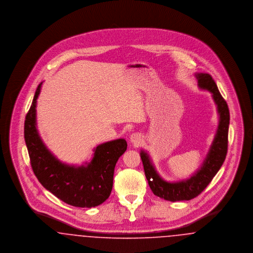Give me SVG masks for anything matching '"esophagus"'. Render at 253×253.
Segmentation results:
<instances>
[{
	"mask_svg": "<svg viewBox=\"0 0 253 253\" xmlns=\"http://www.w3.org/2000/svg\"><path fill=\"white\" fill-rule=\"evenodd\" d=\"M130 141L133 146H138L142 141V136L140 135V133L134 132L130 136Z\"/></svg>",
	"mask_w": 253,
	"mask_h": 253,
	"instance_id": "esophagus-1",
	"label": "esophagus"
}]
</instances>
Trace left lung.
<instances>
[{
  "label": "left lung",
  "instance_id": "left-lung-1",
  "mask_svg": "<svg viewBox=\"0 0 253 253\" xmlns=\"http://www.w3.org/2000/svg\"><path fill=\"white\" fill-rule=\"evenodd\" d=\"M195 77L199 88L208 90L212 94L219 114L216 134L201 168L187 180L167 182L159 176L149 155L144 151L140 152L145 175L151 190L155 195L171 202L191 200L202 193L223 165L228 152L229 125L228 104L221 96L215 82L210 74L197 73Z\"/></svg>",
  "mask_w": 253,
  "mask_h": 253
}]
</instances>
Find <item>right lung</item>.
<instances>
[{
    "instance_id": "add662e5",
    "label": "right lung",
    "mask_w": 253,
    "mask_h": 253,
    "mask_svg": "<svg viewBox=\"0 0 253 253\" xmlns=\"http://www.w3.org/2000/svg\"><path fill=\"white\" fill-rule=\"evenodd\" d=\"M41 83L24 121V139L30 164L40 183L66 204L93 208L108 199L113 189L115 166L127 149L120 138L98 145L90 163L80 167L61 163L41 139L36 127L37 98Z\"/></svg>"
}]
</instances>
